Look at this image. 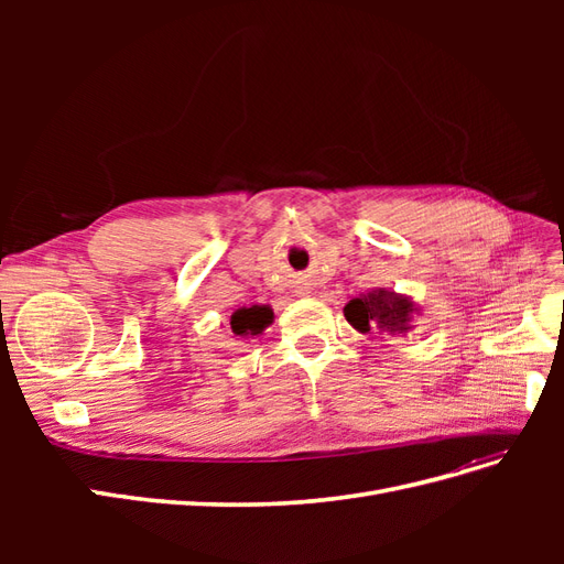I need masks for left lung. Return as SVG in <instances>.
<instances>
[{"label": "left lung", "mask_w": 564, "mask_h": 564, "mask_svg": "<svg viewBox=\"0 0 564 564\" xmlns=\"http://www.w3.org/2000/svg\"><path fill=\"white\" fill-rule=\"evenodd\" d=\"M346 319L357 332L371 334L381 332L390 336H404L414 327V315H419L416 303L395 294L392 289H371V292L357 296L346 303L344 308Z\"/></svg>", "instance_id": "obj_1"}]
</instances>
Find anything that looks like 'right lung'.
<instances>
[{"instance_id": "add662e5", "label": "right lung", "mask_w": 564, "mask_h": 564, "mask_svg": "<svg viewBox=\"0 0 564 564\" xmlns=\"http://www.w3.org/2000/svg\"><path fill=\"white\" fill-rule=\"evenodd\" d=\"M270 305H251V308H237L230 315V329L235 336H259L268 324H272Z\"/></svg>"}]
</instances>
